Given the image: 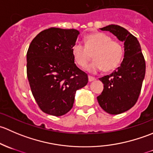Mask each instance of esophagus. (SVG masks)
I'll list each match as a JSON object with an SVG mask.
<instances>
[{
  "instance_id": "1",
  "label": "esophagus",
  "mask_w": 153,
  "mask_h": 153,
  "mask_svg": "<svg viewBox=\"0 0 153 153\" xmlns=\"http://www.w3.org/2000/svg\"><path fill=\"white\" fill-rule=\"evenodd\" d=\"M88 78H89V82H91V81H93L95 80V77H92V76H91V75H89V76H88Z\"/></svg>"
}]
</instances>
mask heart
I'll use <instances>...</instances> for the list:
<instances>
[{
	"instance_id": "heart-1",
	"label": "heart",
	"mask_w": 153,
	"mask_h": 153,
	"mask_svg": "<svg viewBox=\"0 0 153 153\" xmlns=\"http://www.w3.org/2000/svg\"><path fill=\"white\" fill-rule=\"evenodd\" d=\"M84 43V45L76 43L72 48V54L75 64L81 68L86 67L93 55L95 60L86 67L89 72L96 73L103 69L112 72L118 67L124 58L122 44L104 33L89 34L85 38Z\"/></svg>"
}]
</instances>
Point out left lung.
Instances as JSON below:
<instances>
[{"mask_svg":"<svg viewBox=\"0 0 153 153\" xmlns=\"http://www.w3.org/2000/svg\"><path fill=\"white\" fill-rule=\"evenodd\" d=\"M101 29L109 31L124 42V58L121 66L110 75L99 78L104 89L97 97L98 104L105 112L118 115L129 110L138 101L146 64L139 42L126 29L111 24Z\"/></svg>","mask_w":153,"mask_h":153,"instance_id":"left-lung-1","label":"left lung"}]
</instances>
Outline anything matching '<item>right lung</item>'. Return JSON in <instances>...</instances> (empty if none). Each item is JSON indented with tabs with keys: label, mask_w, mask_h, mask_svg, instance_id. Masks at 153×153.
<instances>
[{
	"label": "right lung",
	"mask_w": 153,
	"mask_h": 153,
	"mask_svg": "<svg viewBox=\"0 0 153 153\" xmlns=\"http://www.w3.org/2000/svg\"><path fill=\"white\" fill-rule=\"evenodd\" d=\"M79 32L52 27L36 35L27 53V73L40 109L55 116L72 108L75 92L88 83L87 74L75 64L72 48Z\"/></svg>",
	"instance_id": "obj_1"
}]
</instances>
